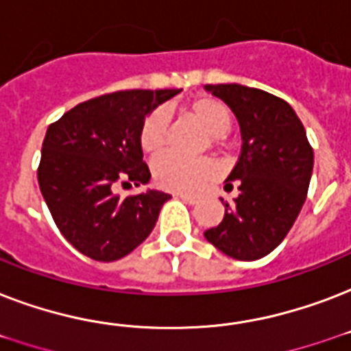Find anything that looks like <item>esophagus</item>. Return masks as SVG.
Returning a JSON list of instances; mask_svg holds the SVG:
<instances>
[{"instance_id":"obj_1","label":"esophagus","mask_w":351,"mask_h":351,"mask_svg":"<svg viewBox=\"0 0 351 351\" xmlns=\"http://www.w3.org/2000/svg\"><path fill=\"white\" fill-rule=\"evenodd\" d=\"M176 197L182 198V200L187 204H198V197H195V195H187V193H176Z\"/></svg>"}]
</instances>
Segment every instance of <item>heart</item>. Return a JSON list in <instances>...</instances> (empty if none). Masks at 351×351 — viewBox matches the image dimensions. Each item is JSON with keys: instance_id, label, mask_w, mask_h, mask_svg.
Returning <instances> with one entry per match:
<instances>
[{"instance_id": "heart-1", "label": "heart", "mask_w": 351, "mask_h": 351, "mask_svg": "<svg viewBox=\"0 0 351 351\" xmlns=\"http://www.w3.org/2000/svg\"><path fill=\"white\" fill-rule=\"evenodd\" d=\"M193 117L209 132V140L215 147H224L226 132L230 131V107L213 96H200L189 101L186 107ZM167 132V117L164 111L149 112L142 121L138 142L145 154H156L162 151ZM215 165L209 158H182L176 154L165 153L153 162V178L160 187L169 191H197L213 178Z\"/></svg>"}]
</instances>
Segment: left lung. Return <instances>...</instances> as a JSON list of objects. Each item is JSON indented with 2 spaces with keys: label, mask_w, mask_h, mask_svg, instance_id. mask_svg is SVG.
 I'll list each match as a JSON object with an SVG mask.
<instances>
[{
  "label": "left lung",
  "mask_w": 351,
  "mask_h": 351,
  "mask_svg": "<svg viewBox=\"0 0 351 351\" xmlns=\"http://www.w3.org/2000/svg\"><path fill=\"white\" fill-rule=\"evenodd\" d=\"M206 89L234 112L242 151L226 180V189L239 186V197L224 204L222 222L204 237L237 261H256L282 242L299 217L310 187L313 149L302 121L282 98L239 84Z\"/></svg>",
  "instance_id": "8db88e82"
}]
</instances>
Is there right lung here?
Returning a JSON list of instances; mask_svg holds the SVG:
<instances>
[{"mask_svg":"<svg viewBox=\"0 0 351 351\" xmlns=\"http://www.w3.org/2000/svg\"><path fill=\"white\" fill-rule=\"evenodd\" d=\"M182 89H131L78 104L49 125L38 165L40 191L71 244L93 261L129 255L153 231L169 195L147 191L121 198L118 186L151 178L138 142L154 107Z\"/></svg>","mask_w":351,"mask_h":351,"instance_id":"1","label":"right lung"}]
</instances>
